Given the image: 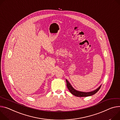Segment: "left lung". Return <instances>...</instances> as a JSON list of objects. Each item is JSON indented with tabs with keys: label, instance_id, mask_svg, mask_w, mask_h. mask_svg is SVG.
<instances>
[{
	"label": "left lung",
	"instance_id": "8db88e82",
	"mask_svg": "<svg viewBox=\"0 0 120 120\" xmlns=\"http://www.w3.org/2000/svg\"><path fill=\"white\" fill-rule=\"evenodd\" d=\"M66 82H67V87H68V90H69V91L74 96H77V97H80L90 96H92V95L95 94L98 91H99V90L100 89L101 86V85L99 87V88L94 91H92L91 92H82V91H78L77 90H75V89H74L73 88L67 79H66Z\"/></svg>",
	"mask_w": 120,
	"mask_h": 120
}]
</instances>
